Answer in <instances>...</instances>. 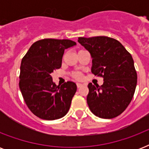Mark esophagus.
I'll use <instances>...</instances> for the list:
<instances>
[{"mask_svg": "<svg viewBox=\"0 0 149 149\" xmlns=\"http://www.w3.org/2000/svg\"><path fill=\"white\" fill-rule=\"evenodd\" d=\"M77 88H81L82 86H84V85L81 84H77Z\"/></svg>", "mask_w": 149, "mask_h": 149, "instance_id": "esophagus-1", "label": "esophagus"}]
</instances>
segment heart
Masks as SVG:
<instances>
[{"mask_svg": "<svg viewBox=\"0 0 149 149\" xmlns=\"http://www.w3.org/2000/svg\"><path fill=\"white\" fill-rule=\"evenodd\" d=\"M71 77H72L73 79L79 80V79H83V77H84V76H83V73L80 72H73L71 73Z\"/></svg>", "mask_w": 149, "mask_h": 149, "instance_id": "b5f03b06", "label": "heart"}]
</instances>
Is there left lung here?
Listing matches in <instances>:
<instances>
[{
	"instance_id": "left-lung-1",
	"label": "left lung",
	"mask_w": 149,
	"mask_h": 149,
	"mask_svg": "<svg viewBox=\"0 0 149 149\" xmlns=\"http://www.w3.org/2000/svg\"><path fill=\"white\" fill-rule=\"evenodd\" d=\"M78 42L92 56V73L104 78L100 86L90 83L86 101L91 112L105 119L123 113L132 101L137 72L132 55L118 40L107 36L79 37Z\"/></svg>"
}]
</instances>
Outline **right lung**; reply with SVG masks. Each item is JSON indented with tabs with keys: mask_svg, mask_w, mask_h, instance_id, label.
Masks as SVG:
<instances>
[{
	"mask_svg": "<svg viewBox=\"0 0 149 149\" xmlns=\"http://www.w3.org/2000/svg\"><path fill=\"white\" fill-rule=\"evenodd\" d=\"M76 44L70 39L45 38L33 43L22 58L20 90L29 110L41 119H58L70 110L77 85L68 81L56 86L50 74L61 67L65 49Z\"/></svg>",
	"mask_w": 149,
	"mask_h": 149,
	"instance_id": "add662e5",
	"label": "right lung"
}]
</instances>
